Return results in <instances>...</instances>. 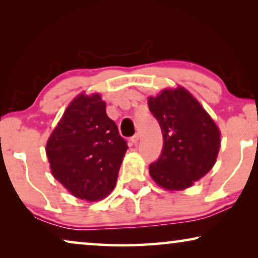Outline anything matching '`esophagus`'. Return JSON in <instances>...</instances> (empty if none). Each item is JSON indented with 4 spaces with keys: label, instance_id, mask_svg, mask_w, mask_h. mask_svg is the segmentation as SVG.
Listing matches in <instances>:
<instances>
[{
    "label": "esophagus",
    "instance_id": "34e87169",
    "mask_svg": "<svg viewBox=\"0 0 258 258\" xmlns=\"http://www.w3.org/2000/svg\"><path fill=\"white\" fill-rule=\"evenodd\" d=\"M130 141H132L133 144H137V142H139V141H140V135H139V134L134 135L132 139H130Z\"/></svg>",
    "mask_w": 258,
    "mask_h": 258
}]
</instances>
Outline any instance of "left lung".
<instances>
[{
	"label": "left lung",
	"mask_w": 258,
	"mask_h": 258,
	"mask_svg": "<svg viewBox=\"0 0 258 258\" xmlns=\"http://www.w3.org/2000/svg\"><path fill=\"white\" fill-rule=\"evenodd\" d=\"M151 114L163 135V150L149 174L170 191L190 188L216 163L221 132L211 116L184 87L165 88L148 97Z\"/></svg>",
	"instance_id": "1"
}]
</instances>
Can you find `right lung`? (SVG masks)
Listing matches in <instances>:
<instances>
[{"mask_svg": "<svg viewBox=\"0 0 258 258\" xmlns=\"http://www.w3.org/2000/svg\"><path fill=\"white\" fill-rule=\"evenodd\" d=\"M126 149L98 93L77 95L45 144L52 176L87 202L103 200L115 188Z\"/></svg>", "mask_w": 258, "mask_h": 258, "instance_id": "1", "label": "right lung"}]
</instances>
